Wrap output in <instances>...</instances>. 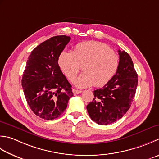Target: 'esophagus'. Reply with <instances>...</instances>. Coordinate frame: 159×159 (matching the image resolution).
Returning <instances> with one entry per match:
<instances>
[{"mask_svg": "<svg viewBox=\"0 0 159 159\" xmlns=\"http://www.w3.org/2000/svg\"><path fill=\"white\" fill-rule=\"evenodd\" d=\"M72 92H73L74 94H80L81 92H83L82 90H78V89H73Z\"/></svg>", "mask_w": 159, "mask_h": 159, "instance_id": "esophagus-1", "label": "esophagus"}]
</instances>
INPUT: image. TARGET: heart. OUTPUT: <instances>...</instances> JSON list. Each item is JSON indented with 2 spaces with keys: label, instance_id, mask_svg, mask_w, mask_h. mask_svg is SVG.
I'll return each mask as SVG.
<instances>
[{
  "label": "heart",
  "instance_id": "1",
  "mask_svg": "<svg viewBox=\"0 0 159 159\" xmlns=\"http://www.w3.org/2000/svg\"><path fill=\"white\" fill-rule=\"evenodd\" d=\"M58 63L71 81L76 79L83 66L84 72L74 84L79 88H85L93 85L102 87L110 82L119 70L120 58L106 44L86 41L77 44L73 52H62Z\"/></svg>",
  "mask_w": 159,
  "mask_h": 159
}]
</instances>
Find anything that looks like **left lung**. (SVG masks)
<instances>
[{
	"label": "left lung",
	"mask_w": 159,
	"mask_h": 159,
	"mask_svg": "<svg viewBox=\"0 0 159 159\" xmlns=\"http://www.w3.org/2000/svg\"><path fill=\"white\" fill-rule=\"evenodd\" d=\"M120 65L114 77L103 88L94 91V98L87 105L92 120L107 125L121 119L131 106L138 85V75L130 56L119 51Z\"/></svg>",
	"instance_id": "8db88e82"
}]
</instances>
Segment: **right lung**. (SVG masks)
I'll return each mask as SVG.
<instances>
[{
  "label": "right lung",
  "instance_id": "add662e5",
  "mask_svg": "<svg viewBox=\"0 0 159 159\" xmlns=\"http://www.w3.org/2000/svg\"><path fill=\"white\" fill-rule=\"evenodd\" d=\"M70 39L65 35L52 37L34 48L27 61L22 87L30 109L41 119H57L74 95L58 63Z\"/></svg>",
  "mask_w": 159,
  "mask_h": 159
}]
</instances>
